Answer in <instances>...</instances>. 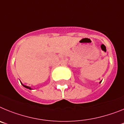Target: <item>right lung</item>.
Segmentation results:
<instances>
[{"label":"right lung","instance_id":"obj_1","mask_svg":"<svg viewBox=\"0 0 124 124\" xmlns=\"http://www.w3.org/2000/svg\"><path fill=\"white\" fill-rule=\"evenodd\" d=\"M23 86V87H26V88H27V89H31V88H30V87H28V86H25V85H23V84H22Z\"/></svg>","mask_w":124,"mask_h":124}]
</instances>
